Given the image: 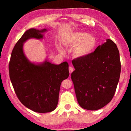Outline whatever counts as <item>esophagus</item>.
<instances>
[{
	"label": "esophagus",
	"mask_w": 131,
	"mask_h": 131,
	"mask_svg": "<svg viewBox=\"0 0 131 131\" xmlns=\"http://www.w3.org/2000/svg\"><path fill=\"white\" fill-rule=\"evenodd\" d=\"M69 70L70 73H72L73 72L74 69H73V68L72 67V66H69Z\"/></svg>",
	"instance_id": "esophagus-1"
}]
</instances>
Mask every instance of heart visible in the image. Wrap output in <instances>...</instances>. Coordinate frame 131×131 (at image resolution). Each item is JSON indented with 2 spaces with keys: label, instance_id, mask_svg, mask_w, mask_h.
Returning <instances> with one entry per match:
<instances>
[{
  "label": "heart",
  "instance_id": "1",
  "mask_svg": "<svg viewBox=\"0 0 131 131\" xmlns=\"http://www.w3.org/2000/svg\"><path fill=\"white\" fill-rule=\"evenodd\" d=\"M66 46L74 48L73 54L77 58H85L94 51L97 44L95 37L87 33L83 32H73L69 35L66 40ZM61 52L63 50L59 47Z\"/></svg>",
  "mask_w": 131,
  "mask_h": 131
}]
</instances>
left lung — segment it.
Wrapping results in <instances>:
<instances>
[{
  "label": "left lung",
  "instance_id": "8db88e82",
  "mask_svg": "<svg viewBox=\"0 0 131 131\" xmlns=\"http://www.w3.org/2000/svg\"><path fill=\"white\" fill-rule=\"evenodd\" d=\"M75 70L71 74L79 105L96 110L112 101L121 73L119 53L112 40L99 46L85 58L72 61Z\"/></svg>",
  "mask_w": 131,
  "mask_h": 131
}]
</instances>
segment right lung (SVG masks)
Instances as JSON below:
<instances>
[{"label": "right lung", "mask_w": 131, "mask_h": 131, "mask_svg": "<svg viewBox=\"0 0 131 131\" xmlns=\"http://www.w3.org/2000/svg\"><path fill=\"white\" fill-rule=\"evenodd\" d=\"M47 30L29 29L15 44L8 66L10 80L18 98L23 105L37 113L51 112L57 107L62 81L69 76V65H55L47 59L40 63L28 60L23 45L28 40L42 39Z\"/></svg>", "instance_id": "right-lung-1"}]
</instances>
